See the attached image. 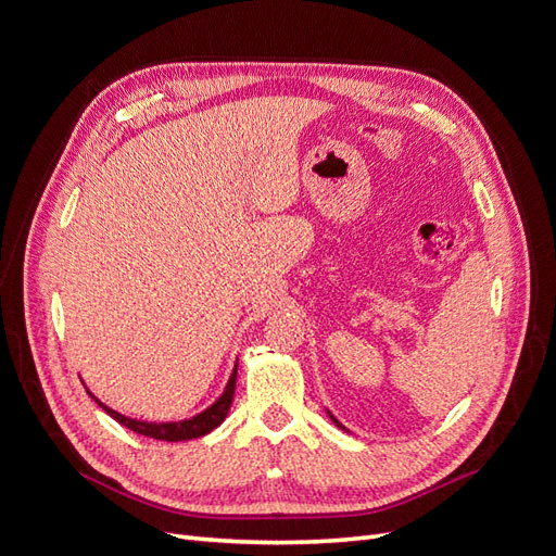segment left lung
Masks as SVG:
<instances>
[{
    "label": "left lung",
    "mask_w": 556,
    "mask_h": 556,
    "mask_svg": "<svg viewBox=\"0 0 556 556\" xmlns=\"http://www.w3.org/2000/svg\"><path fill=\"white\" fill-rule=\"evenodd\" d=\"M329 417H331V419H333V425H336V427H341V429H345V427H343V425H341V422H339V419H336V417H333V415H331V413H329Z\"/></svg>",
    "instance_id": "obj_1"
}]
</instances>
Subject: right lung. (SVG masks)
I'll list each match as a JSON object with an SVG mask.
<instances>
[{"mask_svg":"<svg viewBox=\"0 0 556 556\" xmlns=\"http://www.w3.org/2000/svg\"><path fill=\"white\" fill-rule=\"evenodd\" d=\"M233 387H237V366H233V371L229 376V382L225 387L223 396L217 399L213 406H208L204 413H199L190 419H180V422H143V419H131L125 417L121 413H115L113 408H109L106 403L99 401L90 390L88 394L97 401L99 408H104L113 419H117L123 427L137 431L141 435H148V439H157V441H169V443H178V441H190V439H199V435H206L211 433L217 425H223V419L229 413V406L233 401Z\"/></svg>","mask_w":556,"mask_h":556,"instance_id":"1","label":"right lung"}]
</instances>
